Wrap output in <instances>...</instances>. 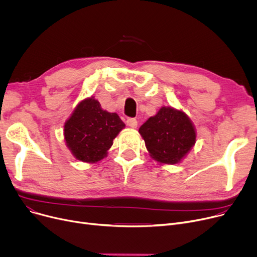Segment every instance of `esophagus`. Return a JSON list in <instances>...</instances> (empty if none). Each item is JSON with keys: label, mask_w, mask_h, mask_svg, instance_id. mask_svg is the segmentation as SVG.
<instances>
[{"label": "esophagus", "mask_w": 257, "mask_h": 257, "mask_svg": "<svg viewBox=\"0 0 257 257\" xmlns=\"http://www.w3.org/2000/svg\"><path fill=\"white\" fill-rule=\"evenodd\" d=\"M127 125H128L129 127H131V128H137V127H138V120H137V118L129 117V118L127 119Z\"/></svg>", "instance_id": "obj_1"}]
</instances>
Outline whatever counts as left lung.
<instances>
[{"instance_id": "obj_1", "label": "left lung", "mask_w": 257, "mask_h": 257, "mask_svg": "<svg viewBox=\"0 0 257 257\" xmlns=\"http://www.w3.org/2000/svg\"><path fill=\"white\" fill-rule=\"evenodd\" d=\"M139 132L151 157L160 164L180 163L196 143V131L190 117L172 107H161Z\"/></svg>"}]
</instances>
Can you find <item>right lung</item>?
<instances>
[{
  "label": "right lung",
  "mask_w": 257,
  "mask_h": 257,
  "mask_svg": "<svg viewBox=\"0 0 257 257\" xmlns=\"http://www.w3.org/2000/svg\"><path fill=\"white\" fill-rule=\"evenodd\" d=\"M115 112L103 110L98 100L81 101L64 124V140L74 157L83 163H98L107 155L121 129Z\"/></svg>",
  "instance_id": "right-lung-1"
}]
</instances>
